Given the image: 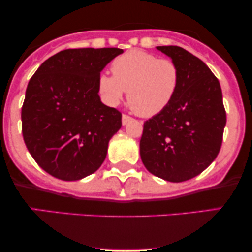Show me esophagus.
I'll list each match as a JSON object with an SVG mask.
<instances>
[{
	"mask_svg": "<svg viewBox=\"0 0 252 252\" xmlns=\"http://www.w3.org/2000/svg\"><path fill=\"white\" fill-rule=\"evenodd\" d=\"M131 120H132V118L128 116V115H126V114L122 115V124H123V126H126V124L129 123Z\"/></svg>",
	"mask_w": 252,
	"mask_h": 252,
	"instance_id": "34e87169",
	"label": "esophagus"
}]
</instances>
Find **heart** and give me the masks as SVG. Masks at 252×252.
<instances>
[{
    "instance_id": "heart-1",
    "label": "heart",
    "mask_w": 252,
    "mask_h": 252,
    "mask_svg": "<svg viewBox=\"0 0 252 252\" xmlns=\"http://www.w3.org/2000/svg\"><path fill=\"white\" fill-rule=\"evenodd\" d=\"M114 76L100 73L98 91L109 105H117L128 91V103L137 115L153 117L162 112L174 99L180 85V70L169 59L132 50L115 58Z\"/></svg>"
}]
</instances>
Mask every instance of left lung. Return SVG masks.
Returning a JSON list of instances; mask_svg holds the SVG:
<instances>
[{"label":"left lung","instance_id":"8db88e82","mask_svg":"<svg viewBox=\"0 0 252 252\" xmlns=\"http://www.w3.org/2000/svg\"><path fill=\"white\" fill-rule=\"evenodd\" d=\"M156 48L178 65L180 85L168 108L144 122L140 154L153 175L182 182L215 161L226 112L220 84L206 63L179 46Z\"/></svg>","mask_w":252,"mask_h":252}]
</instances>
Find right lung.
Listing matches in <instances>:
<instances>
[{
	"instance_id": "1",
	"label": "right lung",
	"mask_w": 252,
	"mask_h": 252,
	"mask_svg": "<svg viewBox=\"0 0 252 252\" xmlns=\"http://www.w3.org/2000/svg\"><path fill=\"white\" fill-rule=\"evenodd\" d=\"M121 48H73L48 58L31 78L22 135L35 162L54 178L80 180L102 166L122 114L102 103L98 77Z\"/></svg>"
}]
</instances>
